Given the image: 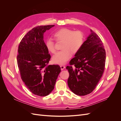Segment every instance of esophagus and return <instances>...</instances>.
Returning <instances> with one entry per match:
<instances>
[{
	"label": "esophagus",
	"mask_w": 121,
	"mask_h": 121,
	"mask_svg": "<svg viewBox=\"0 0 121 121\" xmlns=\"http://www.w3.org/2000/svg\"><path fill=\"white\" fill-rule=\"evenodd\" d=\"M65 66H64V65H60V68H61V70H63V69H65Z\"/></svg>",
	"instance_id": "obj_1"
}]
</instances>
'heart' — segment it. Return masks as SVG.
Segmentation results:
<instances>
[{"instance_id":"b5f03b06","label":"heart","mask_w":121,"mask_h":121,"mask_svg":"<svg viewBox=\"0 0 121 121\" xmlns=\"http://www.w3.org/2000/svg\"><path fill=\"white\" fill-rule=\"evenodd\" d=\"M53 36L56 41L63 42L61 47L63 50L57 52L52 58L53 63L58 65L66 63L71 57L72 53H77L84 43V35L81 31H74L69 29L62 28L55 32ZM45 43L49 52H56L55 43L52 39H46Z\"/></svg>"}]
</instances>
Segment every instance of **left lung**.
<instances>
[{
  "mask_svg": "<svg viewBox=\"0 0 121 121\" xmlns=\"http://www.w3.org/2000/svg\"><path fill=\"white\" fill-rule=\"evenodd\" d=\"M81 49L69 61L68 84L76 95L84 96L95 88L103 74L106 53L99 37L92 30Z\"/></svg>",
  "mask_w": 121,
  "mask_h": 121,
  "instance_id": "1",
  "label": "left lung"
}]
</instances>
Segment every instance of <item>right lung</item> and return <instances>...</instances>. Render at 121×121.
<instances>
[{
	"mask_svg": "<svg viewBox=\"0 0 121 121\" xmlns=\"http://www.w3.org/2000/svg\"><path fill=\"white\" fill-rule=\"evenodd\" d=\"M54 25L33 28L22 39L18 48L17 63L22 80L31 92L45 96L53 90L60 73L58 65H48L51 58L43 34Z\"/></svg>",
	"mask_w": 121,
	"mask_h": 121,
	"instance_id": "right-lung-1",
	"label": "right lung"
}]
</instances>
